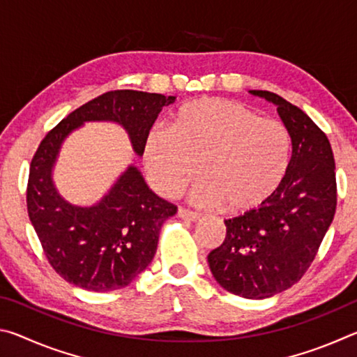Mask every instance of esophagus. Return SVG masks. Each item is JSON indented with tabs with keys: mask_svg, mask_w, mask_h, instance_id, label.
Instances as JSON below:
<instances>
[{
	"mask_svg": "<svg viewBox=\"0 0 357 357\" xmlns=\"http://www.w3.org/2000/svg\"><path fill=\"white\" fill-rule=\"evenodd\" d=\"M178 217L183 220H189V222H197L200 220V214H195V213H190V211H185V209H179L178 211Z\"/></svg>",
	"mask_w": 357,
	"mask_h": 357,
	"instance_id": "obj_1",
	"label": "esophagus"
}]
</instances>
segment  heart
<instances>
[{"label": "heart", "mask_w": 357, "mask_h": 357, "mask_svg": "<svg viewBox=\"0 0 357 357\" xmlns=\"http://www.w3.org/2000/svg\"><path fill=\"white\" fill-rule=\"evenodd\" d=\"M289 155L291 138L279 121L259 118L243 102L200 98L179 108L173 129L149 130L143 164L162 197H178L197 173L202 181L192 190L193 204H223L227 213L243 214L275 195Z\"/></svg>", "instance_id": "heart-1"}]
</instances>
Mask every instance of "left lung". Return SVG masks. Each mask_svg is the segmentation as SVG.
<instances>
[{
    "mask_svg": "<svg viewBox=\"0 0 357 357\" xmlns=\"http://www.w3.org/2000/svg\"><path fill=\"white\" fill-rule=\"evenodd\" d=\"M249 93L277 107L291 138V159L268 203L225 220V241L208 264L223 289L266 299L293 287L315 258L335 214V162L328 137L301 108L274 93Z\"/></svg>",
    "mask_w": 357,
    "mask_h": 357,
    "instance_id": "8db88e82",
    "label": "left lung"
}]
</instances>
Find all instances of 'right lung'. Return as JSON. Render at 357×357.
Instances as JSON below:
<instances>
[{
	"label": "right lung",
	"mask_w": 357,
	"mask_h": 357,
	"mask_svg": "<svg viewBox=\"0 0 357 357\" xmlns=\"http://www.w3.org/2000/svg\"><path fill=\"white\" fill-rule=\"evenodd\" d=\"M174 100L134 89L105 93L72 112L39 144L29 167L28 215L47 259L66 282L98 293L128 287L153 261L160 229L176 214L134 164L99 202L82 206L66 200L53 181L66 138L86 123H113L142 157L157 116Z\"/></svg>",
	"instance_id": "add662e5"
}]
</instances>
